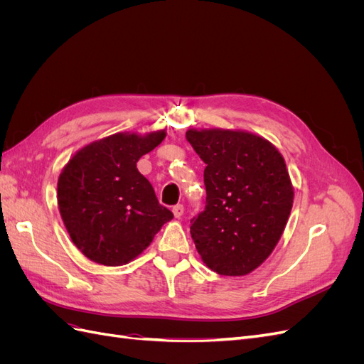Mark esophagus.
Segmentation results:
<instances>
[{
	"instance_id": "34e87169",
	"label": "esophagus",
	"mask_w": 364,
	"mask_h": 364,
	"mask_svg": "<svg viewBox=\"0 0 364 364\" xmlns=\"http://www.w3.org/2000/svg\"><path fill=\"white\" fill-rule=\"evenodd\" d=\"M173 214H174V217L179 218V217L183 214V205H182V203L174 205V206H173Z\"/></svg>"
}]
</instances>
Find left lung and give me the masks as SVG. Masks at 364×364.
Here are the masks:
<instances>
[{
    "label": "left lung",
    "mask_w": 364,
    "mask_h": 364,
    "mask_svg": "<svg viewBox=\"0 0 364 364\" xmlns=\"http://www.w3.org/2000/svg\"><path fill=\"white\" fill-rule=\"evenodd\" d=\"M186 141L206 164L205 209L191 237L206 266L243 277L266 261L284 232L293 186L281 153L247 132L188 130Z\"/></svg>",
    "instance_id": "obj_1"
}]
</instances>
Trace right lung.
<instances>
[{
    "label": "right lung",
    "mask_w": 364,
    "mask_h": 364,
    "mask_svg": "<svg viewBox=\"0 0 364 364\" xmlns=\"http://www.w3.org/2000/svg\"><path fill=\"white\" fill-rule=\"evenodd\" d=\"M164 138L165 132L117 134L77 151L63 168L59 211L73 243L91 261L103 266L129 262L173 218L136 168L139 158Z\"/></svg>",
    "instance_id": "obj_1"
}]
</instances>
